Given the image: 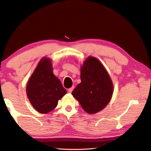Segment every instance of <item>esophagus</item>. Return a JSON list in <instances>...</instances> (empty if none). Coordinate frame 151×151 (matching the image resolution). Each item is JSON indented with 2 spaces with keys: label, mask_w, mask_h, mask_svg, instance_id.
Listing matches in <instances>:
<instances>
[{
  "label": "esophagus",
  "mask_w": 151,
  "mask_h": 151,
  "mask_svg": "<svg viewBox=\"0 0 151 151\" xmlns=\"http://www.w3.org/2000/svg\"><path fill=\"white\" fill-rule=\"evenodd\" d=\"M73 89H74V87H73H73L70 88H68V93H72L73 91Z\"/></svg>",
  "instance_id": "1"
}]
</instances>
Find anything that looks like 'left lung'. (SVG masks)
<instances>
[{
  "instance_id": "left-lung-1",
  "label": "left lung",
  "mask_w": 151,
  "mask_h": 151,
  "mask_svg": "<svg viewBox=\"0 0 151 151\" xmlns=\"http://www.w3.org/2000/svg\"><path fill=\"white\" fill-rule=\"evenodd\" d=\"M81 80L72 94L84 111L94 114L105 108L112 98L113 84L103 64L89 56L81 67Z\"/></svg>"
}]
</instances>
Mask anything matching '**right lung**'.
<instances>
[{
	"label": "right lung",
	"instance_id": "right-lung-1",
	"mask_svg": "<svg viewBox=\"0 0 151 151\" xmlns=\"http://www.w3.org/2000/svg\"><path fill=\"white\" fill-rule=\"evenodd\" d=\"M27 95L36 111L47 114L57 107L66 93L60 81L52 72L51 59L43 57L28 81Z\"/></svg>",
	"mask_w": 151,
	"mask_h": 151
}]
</instances>
